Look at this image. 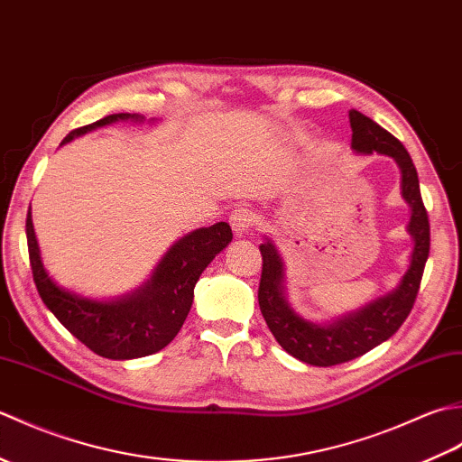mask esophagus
Segmentation results:
<instances>
[{
  "label": "esophagus",
  "instance_id": "obj_1",
  "mask_svg": "<svg viewBox=\"0 0 462 462\" xmlns=\"http://www.w3.org/2000/svg\"><path fill=\"white\" fill-rule=\"evenodd\" d=\"M254 222H256V216H254V212H250L246 208L234 210L232 216H230V226H232V230L238 238H242L244 234H248V230L252 228Z\"/></svg>",
  "mask_w": 462,
  "mask_h": 462
}]
</instances>
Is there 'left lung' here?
<instances>
[{"label": "left lung", "instance_id": "1", "mask_svg": "<svg viewBox=\"0 0 462 462\" xmlns=\"http://www.w3.org/2000/svg\"><path fill=\"white\" fill-rule=\"evenodd\" d=\"M349 125L353 152L385 154L397 162L401 171V196L411 208L407 232L413 238V252H411L409 268L393 291L369 301L357 311L326 323H316L301 318L290 306L286 296V270L276 244L270 238L260 244L263 263L258 303L262 316L273 337L290 356L316 367H331L356 359L387 341L403 326L413 310L430 246L429 216L420 199L417 169L407 149L393 134L356 109L349 111Z\"/></svg>", "mask_w": 462, "mask_h": 462}]
</instances>
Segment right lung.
Instances as JSON below:
<instances>
[{
    "label": "right lung",
    "mask_w": 462,
    "mask_h": 462,
    "mask_svg": "<svg viewBox=\"0 0 462 462\" xmlns=\"http://www.w3.org/2000/svg\"><path fill=\"white\" fill-rule=\"evenodd\" d=\"M116 121L144 123V116L134 113L109 115L71 131L61 144ZM25 232L33 280L45 306L97 356L119 361L152 356L169 346L192 308L194 286L200 273L216 254L232 242V230L226 222L194 230L172 244L143 286L121 298L93 300L61 288L49 276L39 252L32 208L27 212Z\"/></svg>",
    "instance_id": "1"
}]
</instances>
